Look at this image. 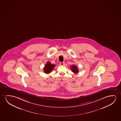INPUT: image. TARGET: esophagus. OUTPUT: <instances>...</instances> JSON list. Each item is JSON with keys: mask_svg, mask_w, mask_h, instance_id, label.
I'll return each instance as SVG.
<instances>
[{"mask_svg": "<svg viewBox=\"0 0 121 121\" xmlns=\"http://www.w3.org/2000/svg\"><path fill=\"white\" fill-rule=\"evenodd\" d=\"M60 65H61V66H63V65H64V62H60Z\"/></svg>", "mask_w": 121, "mask_h": 121, "instance_id": "34e87169", "label": "esophagus"}]
</instances>
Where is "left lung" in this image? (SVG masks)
<instances>
[{
  "label": "left lung",
  "mask_w": 121,
  "mask_h": 121,
  "mask_svg": "<svg viewBox=\"0 0 121 121\" xmlns=\"http://www.w3.org/2000/svg\"><path fill=\"white\" fill-rule=\"evenodd\" d=\"M70 68L71 69L72 72H74V73H77L79 72L78 69L76 66V65H72V67H71Z\"/></svg>",
  "instance_id": "8db88e82"
}]
</instances>
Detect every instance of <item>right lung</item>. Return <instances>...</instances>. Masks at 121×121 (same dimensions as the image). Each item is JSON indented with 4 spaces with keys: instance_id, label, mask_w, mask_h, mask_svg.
Returning <instances> with one entry per match:
<instances>
[{
    "instance_id": "obj_1",
    "label": "right lung",
    "mask_w": 121,
    "mask_h": 121,
    "mask_svg": "<svg viewBox=\"0 0 121 121\" xmlns=\"http://www.w3.org/2000/svg\"><path fill=\"white\" fill-rule=\"evenodd\" d=\"M55 66V65L52 64L50 62L48 61L44 68V72L46 74H49L54 69Z\"/></svg>"
}]
</instances>
